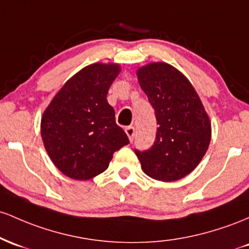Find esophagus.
Masks as SVG:
<instances>
[{"label":"esophagus","mask_w":249,"mask_h":249,"mask_svg":"<svg viewBox=\"0 0 249 249\" xmlns=\"http://www.w3.org/2000/svg\"><path fill=\"white\" fill-rule=\"evenodd\" d=\"M125 134H127L128 138H129L130 142H133L134 135H135V128H134L133 125H128V127L125 128Z\"/></svg>","instance_id":"obj_1"}]
</instances>
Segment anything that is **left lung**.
I'll return each mask as SVG.
<instances>
[{
    "instance_id": "1",
    "label": "left lung",
    "mask_w": 249,
    "mask_h": 249,
    "mask_svg": "<svg viewBox=\"0 0 249 249\" xmlns=\"http://www.w3.org/2000/svg\"><path fill=\"white\" fill-rule=\"evenodd\" d=\"M139 83L155 110L154 144L135 149L148 177L170 182L185 178L200 163L211 142V122L200 97L183 74L158 62L138 71Z\"/></svg>"
}]
</instances>
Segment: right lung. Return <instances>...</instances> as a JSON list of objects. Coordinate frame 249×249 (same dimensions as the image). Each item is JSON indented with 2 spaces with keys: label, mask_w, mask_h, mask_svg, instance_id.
I'll list each match as a JSON object with an SVG mask.
<instances>
[{
  "label": "right lung",
  "mask_w": 249,
  "mask_h": 249,
  "mask_svg": "<svg viewBox=\"0 0 249 249\" xmlns=\"http://www.w3.org/2000/svg\"><path fill=\"white\" fill-rule=\"evenodd\" d=\"M119 64L94 63L75 74L55 95L41 120L47 153L61 172L89 180L109 166L113 154L129 143L107 101Z\"/></svg>",
  "instance_id": "1"
}]
</instances>
